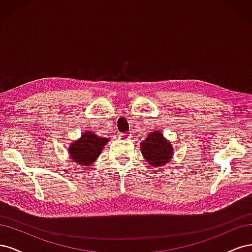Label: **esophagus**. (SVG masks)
Instances as JSON below:
<instances>
[{"mask_svg":"<svg viewBox=\"0 0 252 252\" xmlns=\"http://www.w3.org/2000/svg\"><path fill=\"white\" fill-rule=\"evenodd\" d=\"M130 132H123V133H119L118 134V138L120 140H128L130 139Z\"/></svg>","mask_w":252,"mask_h":252,"instance_id":"34e87169","label":"esophagus"}]
</instances>
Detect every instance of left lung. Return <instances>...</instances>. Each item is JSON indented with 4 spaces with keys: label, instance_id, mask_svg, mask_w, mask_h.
<instances>
[{
    "label": "left lung",
    "instance_id": "obj_1",
    "mask_svg": "<svg viewBox=\"0 0 252 252\" xmlns=\"http://www.w3.org/2000/svg\"><path fill=\"white\" fill-rule=\"evenodd\" d=\"M141 151L144 158L149 165L161 167L166 165L172 158L173 148L168 140H166L162 131H152L148 138L141 143Z\"/></svg>",
    "mask_w": 252,
    "mask_h": 252
}]
</instances>
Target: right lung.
<instances>
[{"label":"right lung","instance_id":"1","mask_svg":"<svg viewBox=\"0 0 252 252\" xmlns=\"http://www.w3.org/2000/svg\"><path fill=\"white\" fill-rule=\"evenodd\" d=\"M108 141V138H101L93 131H85L81 139L70 145L68 151L73 162L81 166H89L101 155Z\"/></svg>","mask_w":252,"mask_h":252}]
</instances>
